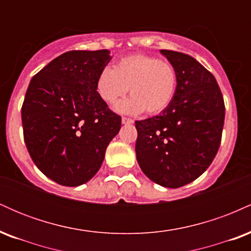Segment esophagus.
<instances>
[{
	"label": "esophagus",
	"mask_w": 251,
	"mask_h": 251,
	"mask_svg": "<svg viewBox=\"0 0 251 251\" xmlns=\"http://www.w3.org/2000/svg\"><path fill=\"white\" fill-rule=\"evenodd\" d=\"M122 123L124 124V125H126V124H133L134 120L133 119H129V118H125L124 117L122 119Z\"/></svg>",
	"instance_id": "34e87169"
}]
</instances>
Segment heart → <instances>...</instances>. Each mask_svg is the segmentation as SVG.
<instances>
[{"mask_svg":"<svg viewBox=\"0 0 251 251\" xmlns=\"http://www.w3.org/2000/svg\"><path fill=\"white\" fill-rule=\"evenodd\" d=\"M97 92L107 103L127 93L132 97L116 105L120 113L158 114L168 108L178 87V72L171 62L148 54H132L103 68L97 79Z\"/></svg>","mask_w":251,"mask_h":251,"instance_id":"1","label":"heart"}]
</instances>
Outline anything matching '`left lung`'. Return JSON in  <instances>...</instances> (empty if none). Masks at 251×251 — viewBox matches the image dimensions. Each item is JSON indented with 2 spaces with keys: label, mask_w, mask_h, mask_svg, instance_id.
<instances>
[{
  "label": "left lung",
  "mask_w": 251,
  "mask_h": 251,
  "mask_svg": "<svg viewBox=\"0 0 251 251\" xmlns=\"http://www.w3.org/2000/svg\"><path fill=\"white\" fill-rule=\"evenodd\" d=\"M178 72L172 102L158 116L135 122V154L142 171L165 188H180L209 168L222 139L223 96L215 76L197 60L162 50Z\"/></svg>",
  "instance_id": "left-lung-1"
}]
</instances>
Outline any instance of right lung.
<instances>
[{
  "label": "right lung",
  "instance_id": "add662e5",
  "mask_svg": "<svg viewBox=\"0 0 251 251\" xmlns=\"http://www.w3.org/2000/svg\"><path fill=\"white\" fill-rule=\"evenodd\" d=\"M111 51L71 50L30 80L22 105L25 143L43 175L60 185L79 186L99 171L122 118L97 92Z\"/></svg>",
  "mask_w": 251,
  "mask_h": 251
}]
</instances>
